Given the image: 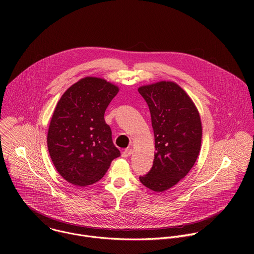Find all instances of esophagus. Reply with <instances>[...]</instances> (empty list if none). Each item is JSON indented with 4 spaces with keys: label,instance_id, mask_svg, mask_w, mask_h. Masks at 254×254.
<instances>
[{
    "label": "esophagus",
    "instance_id": "esophagus-1",
    "mask_svg": "<svg viewBox=\"0 0 254 254\" xmlns=\"http://www.w3.org/2000/svg\"><path fill=\"white\" fill-rule=\"evenodd\" d=\"M131 154H132V150H131V149H126V150L123 152V157H124V158H127V157H129Z\"/></svg>",
    "mask_w": 254,
    "mask_h": 254
}]
</instances>
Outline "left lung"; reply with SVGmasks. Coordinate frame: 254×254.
<instances>
[{
	"label": "left lung",
	"instance_id": "obj_1",
	"mask_svg": "<svg viewBox=\"0 0 254 254\" xmlns=\"http://www.w3.org/2000/svg\"><path fill=\"white\" fill-rule=\"evenodd\" d=\"M137 90L150 108L156 149L151 171L139 181L155 192H164L196 163L202 141L200 114L188 93L174 81L162 80Z\"/></svg>",
	"mask_w": 254,
	"mask_h": 254
}]
</instances>
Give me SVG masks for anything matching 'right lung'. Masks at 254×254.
<instances>
[{
    "mask_svg": "<svg viewBox=\"0 0 254 254\" xmlns=\"http://www.w3.org/2000/svg\"><path fill=\"white\" fill-rule=\"evenodd\" d=\"M118 85L86 76L72 84L56 104L47 133L54 167L68 183L92 185L121 156L105 124L104 113L118 94Z\"/></svg>",
    "mask_w": 254,
    "mask_h": 254,
    "instance_id": "obj_1",
    "label": "right lung"
}]
</instances>
